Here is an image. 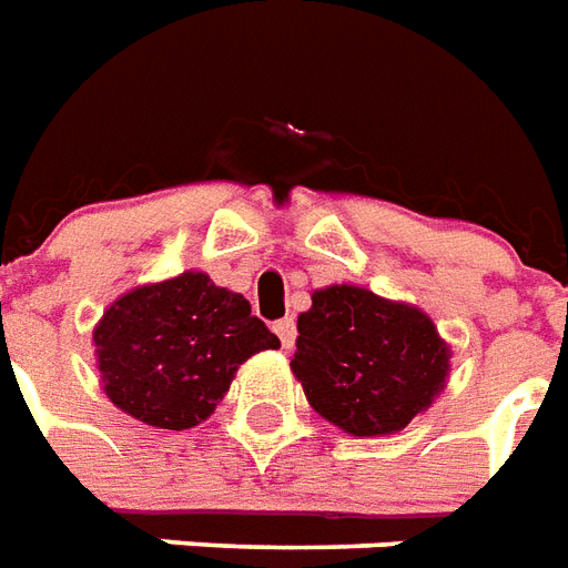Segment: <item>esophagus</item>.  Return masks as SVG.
<instances>
[{
	"mask_svg": "<svg viewBox=\"0 0 568 568\" xmlns=\"http://www.w3.org/2000/svg\"><path fill=\"white\" fill-rule=\"evenodd\" d=\"M275 335L281 338V347L290 349L293 344H296V323H293L290 317L278 320V323H275Z\"/></svg>",
	"mask_w": 568,
	"mask_h": 568,
	"instance_id": "34e87169",
	"label": "esophagus"
}]
</instances>
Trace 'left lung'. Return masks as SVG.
Instances as JSON below:
<instances>
[{"label":"left lung","mask_w":568,"mask_h":568,"mask_svg":"<svg viewBox=\"0 0 568 568\" xmlns=\"http://www.w3.org/2000/svg\"><path fill=\"white\" fill-rule=\"evenodd\" d=\"M290 368L314 410L349 437L407 428L446 389L452 347L416 305L356 284L311 293Z\"/></svg>","instance_id":"left-lung-1"}]
</instances>
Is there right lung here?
I'll use <instances>...</instances> for the list:
<instances>
[{
	"instance_id": "obj_1",
	"label": "right lung",
	"mask_w": 568,
	"mask_h": 568,
	"mask_svg": "<svg viewBox=\"0 0 568 568\" xmlns=\"http://www.w3.org/2000/svg\"><path fill=\"white\" fill-rule=\"evenodd\" d=\"M92 344L106 398L168 430L206 422L239 365L281 347L242 293L197 268L122 293L95 323Z\"/></svg>"
}]
</instances>
